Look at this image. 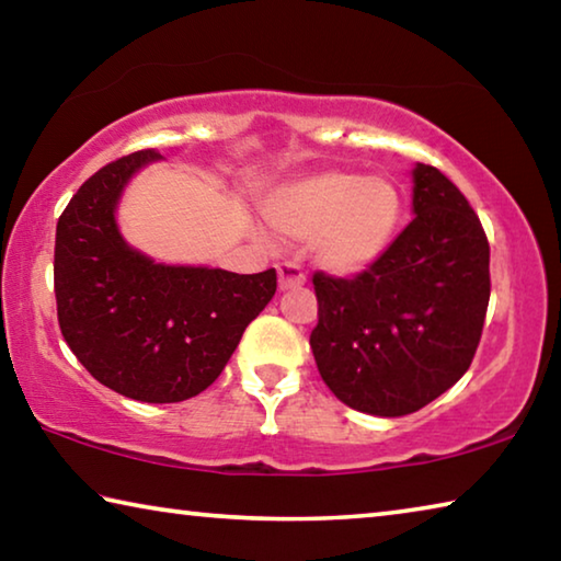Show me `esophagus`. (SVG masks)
<instances>
[{
	"instance_id": "34e87169",
	"label": "esophagus",
	"mask_w": 561,
	"mask_h": 561,
	"mask_svg": "<svg viewBox=\"0 0 561 561\" xmlns=\"http://www.w3.org/2000/svg\"><path fill=\"white\" fill-rule=\"evenodd\" d=\"M277 274H279V287L282 289H294V287H301L307 277H304V272L297 262H279L277 264Z\"/></svg>"
}]
</instances>
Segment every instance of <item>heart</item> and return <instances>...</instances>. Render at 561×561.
Wrapping results in <instances>:
<instances>
[{"instance_id": "b5f03b06", "label": "heart", "mask_w": 561, "mask_h": 561, "mask_svg": "<svg viewBox=\"0 0 561 561\" xmlns=\"http://www.w3.org/2000/svg\"><path fill=\"white\" fill-rule=\"evenodd\" d=\"M267 222L291 240H314V257L336 274H356L386 252L401 217V197L383 178L321 173L272 193Z\"/></svg>"}]
</instances>
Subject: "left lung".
<instances>
[{"label": "left lung", "mask_w": 561, "mask_h": 561, "mask_svg": "<svg viewBox=\"0 0 561 561\" xmlns=\"http://www.w3.org/2000/svg\"><path fill=\"white\" fill-rule=\"evenodd\" d=\"M405 230L356 277L314 272L309 336L324 383L371 415H408L472 364L490 301V244L480 217L438 168L413 170Z\"/></svg>", "instance_id": "obj_1"}]
</instances>
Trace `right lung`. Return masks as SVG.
<instances>
[{"label":"right lung","mask_w":561,"mask_h":561,"mask_svg":"<svg viewBox=\"0 0 561 561\" xmlns=\"http://www.w3.org/2000/svg\"><path fill=\"white\" fill-rule=\"evenodd\" d=\"M158 158L146 148L113 160L71 197L56 225L54 294L66 344L99 383L178 403L222 374L277 272L165 267L130 250L113 213L128 178Z\"/></svg>","instance_id":"1"}]
</instances>
